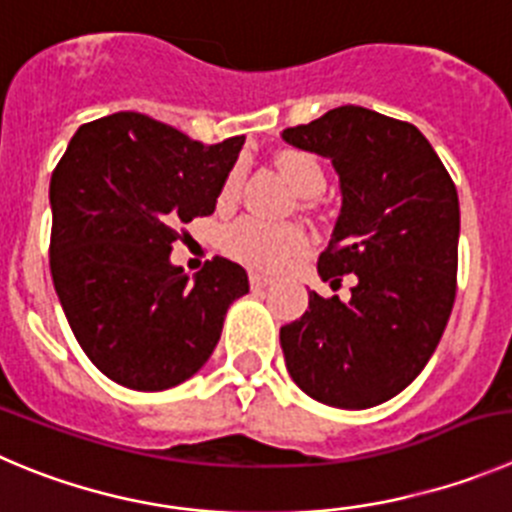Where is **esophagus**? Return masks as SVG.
Listing matches in <instances>:
<instances>
[{
    "label": "esophagus",
    "instance_id": "esophagus-1",
    "mask_svg": "<svg viewBox=\"0 0 512 512\" xmlns=\"http://www.w3.org/2000/svg\"><path fill=\"white\" fill-rule=\"evenodd\" d=\"M250 285L252 290H265L267 285H272V278L265 272H250Z\"/></svg>",
    "mask_w": 512,
    "mask_h": 512
}]
</instances>
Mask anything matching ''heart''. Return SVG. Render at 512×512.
Listing matches in <instances>:
<instances>
[{
  "label": "heart",
  "instance_id": "obj_1",
  "mask_svg": "<svg viewBox=\"0 0 512 512\" xmlns=\"http://www.w3.org/2000/svg\"><path fill=\"white\" fill-rule=\"evenodd\" d=\"M280 174L288 179V184L298 191L300 197H318L326 189V171L321 161L305 151H285L278 159ZM242 184V169L234 166L219 184L217 204L229 207L237 199ZM308 240L298 227L290 224H267L260 219H237L229 224L222 234V247L245 265L260 267V270H275L293 260L295 255L305 250Z\"/></svg>",
  "mask_w": 512,
  "mask_h": 512
}]
</instances>
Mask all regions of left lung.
<instances>
[{
  "label": "left lung",
  "instance_id": "1",
  "mask_svg": "<svg viewBox=\"0 0 512 512\" xmlns=\"http://www.w3.org/2000/svg\"><path fill=\"white\" fill-rule=\"evenodd\" d=\"M283 141L331 159L341 212L318 260L323 280L353 275L351 298L310 293L280 328L285 366L315 401L369 409L407 389L432 358L457 290L460 202L417 126L341 105Z\"/></svg>",
  "mask_w": 512,
  "mask_h": 512
}]
</instances>
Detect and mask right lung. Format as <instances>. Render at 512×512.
Segmentation results:
<instances>
[{
	"instance_id": "obj_1",
	"label": "right lung",
	"mask_w": 512,
	"mask_h": 512,
	"mask_svg": "<svg viewBox=\"0 0 512 512\" xmlns=\"http://www.w3.org/2000/svg\"><path fill=\"white\" fill-rule=\"evenodd\" d=\"M245 136L214 146L141 113L85 123L52 171L50 272L85 356L116 384L164 391L197 374L229 305L250 293L214 257L189 280L171 265L176 227L217 207Z\"/></svg>"
}]
</instances>
